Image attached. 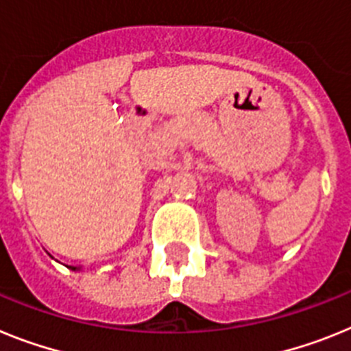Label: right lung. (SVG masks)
Listing matches in <instances>:
<instances>
[{
  "mask_svg": "<svg viewBox=\"0 0 351 351\" xmlns=\"http://www.w3.org/2000/svg\"><path fill=\"white\" fill-rule=\"evenodd\" d=\"M72 268H74V267H72ZM74 270H75V268H74Z\"/></svg>",
  "mask_w": 351,
  "mask_h": 351,
  "instance_id": "right-lung-1",
  "label": "right lung"
}]
</instances>
